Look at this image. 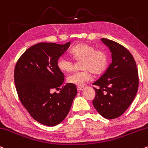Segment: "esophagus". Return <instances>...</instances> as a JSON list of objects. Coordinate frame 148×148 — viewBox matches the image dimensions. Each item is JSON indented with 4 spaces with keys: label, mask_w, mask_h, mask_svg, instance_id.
<instances>
[{
    "label": "esophagus",
    "mask_w": 148,
    "mask_h": 148,
    "mask_svg": "<svg viewBox=\"0 0 148 148\" xmlns=\"http://www.w3.org/2000/svg\"><path fill=\"white\" fill-rule=\"evenodd\" d=\"M84 86H78L77 87V90H79V91H82V90H84Z\"/></svg>",
    "instance_id": "34e87169"
}]
</instances>
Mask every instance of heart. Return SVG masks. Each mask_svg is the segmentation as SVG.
Returning <instances> with one entry per match:
<instances>
[{"label":"heart","mask_w":148,"mask_h":148,"mask_svg":"<svg viewBox=\"0 0 148 148\" xmlns=\"http://www.w3.org/2000/svg\"><path fill=\"white\" fill-rule=\"evenodd\" d=\"M70 54L75 61H82L81 67L83 71H74L66 78V82L78 86H82L91 79V72L100 74L107 69L109 63V56L105 50L95 49L92 45L80 43L73 47ZM58 69L64 72L73 70L74 62L66 56H61L57 61Z\"/></svg>","instance_id":"obj_1"}]
</instances>
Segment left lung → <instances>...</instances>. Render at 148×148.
Here are the masks:
<instances>
[{
  "label": "left lung",
  "mask_w": 148,
  "mask_h": 148,
  "mask_svg": "<svg viewBox=\"0 0 148 148\" xmlns=\"http://www.w3.org/2000/svg\"><path fill=\"white\" fill-rule=\"evenodd\" d=\"M102 41L112 52V62L101 77L94 82V108L108 119L121 116L132 103L138 88L137 66L129 50L114 40Z\"/></svg>",
  "instance_id": "obj_1"
}]
</instances>
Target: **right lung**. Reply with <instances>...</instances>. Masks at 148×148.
<instances>
[{
	"label": "right lung",
	"instance_id": "1",
	"mask_svg": "<svg viewBox=\"0 0 148 148\" xmlns=\"http://www.w3.org/2000/svg\"><path fill=\"white\" fill-rule=\"evenodd\" d=\"M71 42L60 45L40 43L28 48L16 63L14 79L21 103L34 119L45 126H54L63 121L77 94L75 85L64 82L58 69V58Z\"/></svg>",
	"mask_w": 148,
	"mask_h": 148
}]
</instances>
